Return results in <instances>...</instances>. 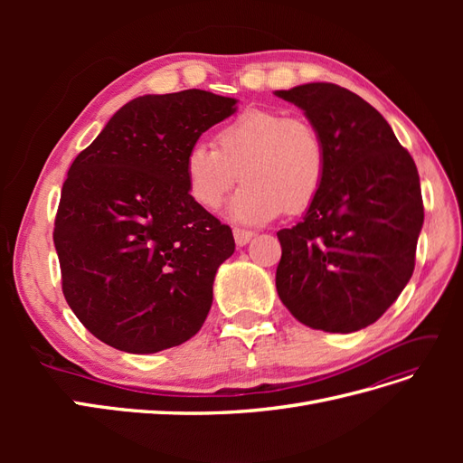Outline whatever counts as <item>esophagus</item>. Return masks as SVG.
<instances>
[{"label": "esophagus", "instance_id": "obj_1", "mask_svg": "<svg viewBox=\"0 0 463 463\" xmlns=\"http://www.w3.org/2000/svg\"><path fill=\"white\" fill-rule=\"evenodd\" d=\"M253 232L249 230H241V228H233V240H235V245L237 247H243L247 245L250 240H253Z\"/></svg>", "mask_w": 463, "mask_h": 463}]
</instances>
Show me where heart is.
<instances>
[{
    "label": "heart",
    "mask_w": 463,
    "mask_h": 463,
    "mask_svg": "<svg viewBox=\"0 0 463 463\" xmlns=\"http://www.w3.org/2000/svg\"><path fill=\"white\" fill-rule=\"evenodd\" d=\"M326 145L313 123L279 111L250 108L222 125L216 148L197 143L185 156L191 197L203 208L222 206L237 179L230 214L240 222H269L282 210L309 208L325 185Z\"/></svg>",
    "instance_id": "1"
}]
</instances>
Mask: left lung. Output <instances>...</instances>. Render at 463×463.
<instances>
[{
	"instance_id": "1",
	"label": "left lung",
	"mask_w": 463,
	"mask_h": 463,
	"mask_svg": "<svg viewBox=\"0 0 463 463\" xmlns=\"http://www.w3.org/2000/svg\"><path fill=\"white\" fill-rule=\"evenodd\" d=\"M274 94L303 109L328 156L315 203L298 226L278 232V296L305 326L357 332L384 315L413 274L425 216L415 162L352 90L309 82Z\"/></svg>"
}]
</instances>
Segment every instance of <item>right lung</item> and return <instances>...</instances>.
I'll return each instance as SVG.
<instances>
[{
    "label": "right lung",
    "mask_w": 463,
    "mask_h": 463,
    "mask_svg": "<svg viewBox=\"0 0 463 463\" xmlns=\"http://www.w3.org/2000/svg\"><path fill=\"white\" fill-rule=\"evenodd\" d=\"M235 104L199 89L138 96L69 167L53 228L63 296L119 352L184 344L210 311L235 241L189 194L185 156Z\"/></svg>",
    "instance_id": "obj_1"
}]
</instances>
